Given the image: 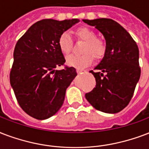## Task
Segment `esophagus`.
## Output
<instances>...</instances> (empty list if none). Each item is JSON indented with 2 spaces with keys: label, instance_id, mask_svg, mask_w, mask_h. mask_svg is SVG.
Here are the masks:
<instances>
[{
  "label": "esophagus",
  "instance_id": "esophagus-1",
  "mask_svg": "<svg viewBox=\"0 0 149 149\" xmlns=\"http://www.w3.org/2000/svg\"><path fill=\"white\" fill-rule=\"evenodd\" d=\"M77 72L78 73V74H80V73H82V72H83V70H79V69H78V70H77Z\"/></svg>",
  "mask_w": 149,
  "mask_h": 149
}]
</instances>
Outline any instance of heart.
Masks as SVG:
<instances>
[{
	"label": "heart",
	"mask_w": 149,
	"mask_h": 149,
	"mask_svg": "<svg viewBox=\"0 0 149 149\" xmlns=\"http://www.w3.org/2000/svg\"><path fill=\"white\" fill-rule=\"evenodd\" d=\"M77 38L85 41L83 48V55L70 54L66 58V63L70 66L84 69L89 66L93 62V58H101L104 56L106 50V45L103 40L97 37V34L92 29L88 27H79L75 31ZM58 47L61 52L65 54H68L71 52L72 47V39L70 33H63L58 39Z\"/></svg>",
	"instance_id": "heart-1"
}]
</instances>
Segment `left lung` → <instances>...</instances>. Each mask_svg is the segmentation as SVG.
I'll return each instance as SVG.
<instances>
[{"instance_id":"obj_1","label":"left lung","mask_w":149,"mask_h":149,"mask_svg":"<svg viewBox=\"0 0 149 149\" xmlns=\"http://www.w3.org/2000/svg\"><path fill=\"white\" fill-rule=\"evenodd\" d=\"M83 21L99 30L106 42L104 57L95 68L101 72L91 71L96 79V87L85 95L86 99L99 111L117 113L129 104L140 79L138 45L130 33L112 19Z\"/></svg>"}]
</instances>
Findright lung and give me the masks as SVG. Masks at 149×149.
<instances>
[{"label":"right lung","instance_id":"right-lung-1","mask_svg":"<svg viewBox=\"0 0 149 149\" xmlns=\"http://www.w3.org/2000/svg\"><path fill=\"white\" fill-rule=\"evenodd\" d=\"M79 22L42 19L17 42L10 83L20 107L32 117L46 120L62 107L66 89L77 73L73 67L55 70L65 62L58 39Z\"/></svg>","mask_w":149,"mask_h":149}]
</instances>
